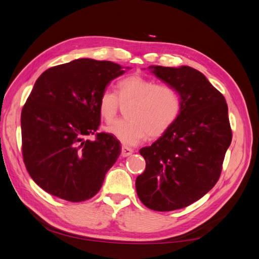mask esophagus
<instances>
[{
	"mask_svg": "<svg viewBox=\"0 0 259 259\" xmlns=\"http://www.w3.org/2000/svg\"><path fill=\"white\" fill-rule=\"evenodd\" d=\"M133 152H134V151H133L132 149H130L127 147H122V156H123V158L131 155Z\"/></svg>",
	"mask_w": 259,
	"mask_h": 259,
	"instance_id": "obj_1",
	"label": "esophagus"
}]
</instances>
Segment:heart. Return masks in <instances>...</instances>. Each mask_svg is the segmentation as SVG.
Returning <instances> with one entry per match:
<instances>
[{
    "mask_svg": "<svg viewBox=\"0 0 259 259\" xmlns=\"http://www.w3.org/2000/svg\"><path fill=\"white\" fill-rule=\"evenodd\" d=\"M117 97L105 90L98 99L100 116L110 123L114 120L119 101L126 104L124 113L127 117L117 120L106 128L126 146H135L148 135L159 137L173 126L182 111L178 92L166 84H155L151 79L132 74L117 82Z\"/></svg>",
    "mask_w": 259,
    "mask_h": 259,
    "instance_id": "heart-1",
    "label": "heart"
}]
</instances>
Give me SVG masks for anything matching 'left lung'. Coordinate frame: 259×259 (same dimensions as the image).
<instances>
[{
    "label": "left lung",
    "instance_id": "left-lung-1",
    "mask_svg": "<svg viewBox=\"0 0 259 259\" xmlns=\"http://www.w3.org/2000/svg\"><path fill=\"white\" fill-rule=\"evenodd\" d=\"M148 69L178 92L182 111L165 134L140 149L146 169L136 178V191L148 208L174 210L200 200L221 176L232 139L228 106L206 76L191 67Z\"/></svg>",
    "mask_w": 259,
    "mask_h": 259
}]
</instances>
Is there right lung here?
I'll return each mask as SVG.
<instances>
[{"mask_svg":"<svg viewBox=\"0 0 259 259\" xmlns=\"http://www.w3.org/2000/svg\"><path fill=\"white\" fill-rule=\"evenodd\" d=\"M126 70L112 61L81 58L38 76L21 111V137L27 170L44 191L82 202L100 190L120 144L104 133L94 140L85 137L98 130L100 94Z\"/></svg>","mask_w":259,"mask_h":259,"instance_id":"1","label":"right lung"}]
</instances>
